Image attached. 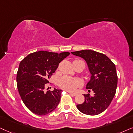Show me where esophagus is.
<instances>
[{"label":"esophagus","instance_id":"1","mask_svg":"<svg viewBox=\"0 0 133 133\" xmlns=\"http://www.w3.org/2000/svg\"><path fill=\"white\" fill-rule=\"evenodd\" d=\"M69 94H70V95H71V96H76V95H77V94H75V93L69 92Z\"/></svg>","mask_w":133,"mask_h":133}]
</instances>
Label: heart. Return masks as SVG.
Masks as SVG:
<instances>
[{
    "mask_svg": "<svg viewBox=\"0 0 133 133\" xmlns=\"http://www.w3.org/2000/svg\"><path fill=\"white\" fill-rule=\"evenodd\" d=\"M58 84L61 89L69 92H74L77 88L80 87L82 84V82L79 79L64 76L58 80Z\"/></svg>",
    "mask_w": 133,
    "mask_h": 133,
    "instance_id": "b5f03b06",
    "label": "heart"
}]
</instances>
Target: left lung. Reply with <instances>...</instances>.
Instances as JSON below:
<instances>
[{
    "mask_svg": "<svg viewBox=\"0 0 133 133\" xmlns=\"http://www.w3.org/2000/svg\"><path fill=\"white\" fill-rule=\"evenodd\" d=\"M71 53L83 58L87 63L92 75L86 88L92 89L94 93L92 97L89 94H84V102L77 105V108L89 116L100 114L109 107L116 94L118 77L115 64L107 55L94 50Z\"/></svg>",
    "mask_w": 133,
    "mask_h": 133,
    "instance_id": "obj_1",
    "label": "left lung"
}]
</instances>
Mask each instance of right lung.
Masks as SVG:
<instances>
[{
  "label": "right lung",
  "instance_id": "1",
  "mask_svg": "<svg viewBox=\"0 0 133 133\" xmlns=\"http://www.w3.org/2000/svg\"><path fill=\"white\" fill-rule=\"evenodd\" d=\"M69 52L57 54L39 51L29 54L19 64L17 72V87L26 107L35 114L44 116L50 113L59 104L62 90H44L49 79L57 69L60 62Z\"/></svg>",
  "mask_w": 133,
  "mask_h": 133
}]
</instances>
